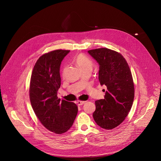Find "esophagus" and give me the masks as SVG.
<instances>
[{
    "label": "esophagus",
    "instance_id": "34e87169",
    "mask_svg": "<svg viewBox=\"0 0 161 161\" xmlns=\"http://www.w3.org/2000/svg\"><path fill=\"white\" fill-rule=\"evenodd\" d=\"M86 103V101H77V103L78 105L81 106V105H83V104H85Z\"/></svg>",
    "mask_w": 161,
    "mask_h": 161
}]
</instances>
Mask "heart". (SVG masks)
<instances>
[{
    "label": "heart",
    "instance_id": "heart-1",
    "mask_svg": "<svg viewBox=\"0 0 161 161\" xmlns=\"http://www.w3.org/2000/svg\"><path fill=\"white\" fill-rule=\"evenodd\" d=\"M74 60L76 64L77 65V66L80 68L81 71H83L85 70H89L91 71L92 69L93 65H94L93 62L89 58H88L86 56L83 54H79L76 55L75 57ZM65 71V67L63 69V71H62L63 75H64Z\"/></svg>",
    "mask_w": 161,
    "mask_h": 161
}]
</instances>
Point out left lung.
Returning <instances> with one entry per match:
<instances>
[{
  "label": "left lung",
  "mask_w": 161,
  "mask_h": 161,
  "mask_svg": "<svg viewBox=\"0 0 161 161\" xmlns=\"http://www.w3.org/2000/svg\"><path fill=\"white\" fill-rule=\"evenodd\" d=\"M88 53L99 65V81L106 85L104 99L95 102L93 117L105 129H112L125 119L134 97V86L129 66L119 52L102 48Z\"/></svg>",
  "instance_id": "obj_1"
}]
</instances>
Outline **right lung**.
I'll return each mask as SVG.
<instances>
[{
  "mask_svg": "<svg viewBox=\"0 0 161 161\" xmlns=\"http://www.w3.org/2000/svg\"><path fill=\"white\" fill-rule=\"evenodd\" d=\"M70 50H56L41 56L31 75L29 96L32 107L41 123L55 134H63L73 124L77 105L58 99L60 87V66Z\"/></svg>",
  "mask_w": 161,
  "mask_h": 161,
  "instance_id": "add662e5",
  "label": "right lung"
}]
</instances>
